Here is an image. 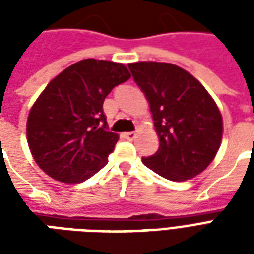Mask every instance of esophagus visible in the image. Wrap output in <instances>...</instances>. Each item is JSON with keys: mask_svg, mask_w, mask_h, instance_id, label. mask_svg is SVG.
<instances>
[{"mask_svg": "<svg viewBox=\"0 0 254 254\" xmlns=\"http://www.w3.org/2000/svg\"><path fill=\"white\" fill-rule=\"evenodd\" d=\"M124 137L127 138V140H129V141H133L134 138H136V132H127L124 134Z\"/></svg>", "mask_w": 254, "mask_h": 254, "instance_id": "obj_1", "label": "esophagus"}]
</instances>
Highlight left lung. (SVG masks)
<instances>
[{"label": "left lung", "mask_w": 254, "mask_h": 254, "mask_svg": "<svg viewBox=\"0 0 254 254\" xmlns=\"http://www.w3.org/2000/svg\"><path fill=\"white\" fill-rule=\"evenodd\" d=\"M149 102L159 149L143 163L170 181H187L205 170L218 152L223 121L198 80L167 63L127 65Z\"/></svg>", "instance_id": "left-lung-1"}]
</instances>
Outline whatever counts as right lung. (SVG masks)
Returning a JSON list of instances; mask_svg holds the SVG:
<instances>
[{"instance_id":"add662e5","label":"right lung","mask_w":254,"mask_h":254,"mask_svg":"<svg viewBox=\"0 0 254 254\" xmlns=\"http://www.w3.org/2000/svg\"><path fill=\"white\" fill-rule=\"evenodd\" d=\"M129 78L122 64L88 58L47 84L27 120V141L42 170L57 181L78 184L107 163L118 134L109 132L103 102Z\"/></svg>"}]
</instances>
